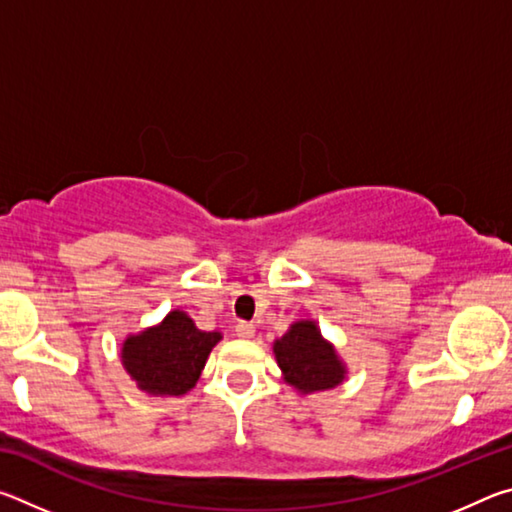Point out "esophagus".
<instances>
[{"label": "esophagus", "mask_w": 512, "mask_h": 512, "mask_svg": "<svg viewBox=\"0 0 512 512\" xmlns=\"http://www.w3.org/2000/svg\"><path fill=\"white\" fill-rule=\"evenodd\" d=\"M235 332H237L239 339H253V336H255V325L253 323H239Z\"/></svg>", "instance_id": "34e87169"}]
</instances>
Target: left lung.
I'll list each match as a JSON object with an SVG mask.
<instances>
[{
  "instance_id": "8db88e82",
  "label": "left lung",
  "mask_w": 512,
  "mask_h": 512,
  "mask_svg": "<svg viewBox=\"0 0 512 512\" xmlns=\"http://www.w3.org/2000/svg\"><path fill=\"white\" fill-rule=\"evenodd\" d=\"M273 352L284 381L298 393H316L339 386L345 366L334 345L323 339L314 320H298L282 339L273 343Z\"/></svg>"
}]
</instances>
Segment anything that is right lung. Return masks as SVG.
Listing matches in <instances>:
<instances>
[{
	"label": "right lung",
	"mask_w": 512,
	"mask_h": 512,
	"mask_svg": "<svg viewBox=\"0 0 512 512\" xmlns=\"http://www.w3.org/2000/svg\"><path fill=\"white\" fill-rule=\"evenodd\" d=\"M221 332H203L185 311L173 309L160 325L128 336L121 363L149 395H185L196 386Z\"/></svg>",
	"instance_id": "add662e5"
}]
</instances>
